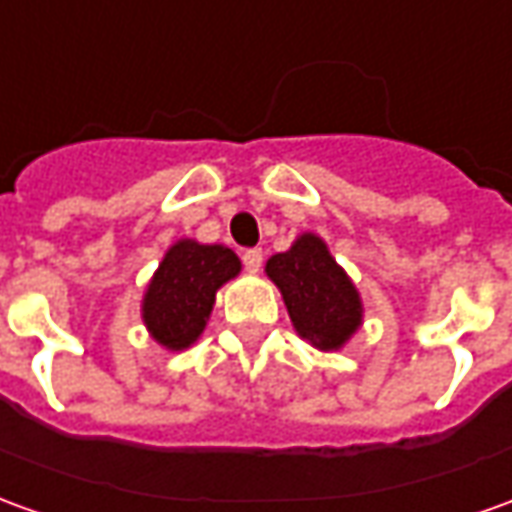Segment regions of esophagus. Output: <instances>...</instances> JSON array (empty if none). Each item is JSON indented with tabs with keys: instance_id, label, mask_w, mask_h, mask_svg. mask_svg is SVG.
Returning <instances> with one entry per match:
<instances>
[{
	"instance_id": "34e87169",
	"label": "esophagus",
	"mask_w": 512,
	"mask_h": 512,
	"mask_svg": "<svg viewBox=\"0 0 512 512\" xmlns=\"http://www.w3.org/2000/svg\"><path fill=\"white\" fill-rule=\"evenodd\" d=\"M244 266H246V271L257 274V271H260V266H263V249H246Z\"/></svg>"
}]
</instances>
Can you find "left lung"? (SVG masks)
<instances>
[{
  "label": "left lung",
  "instance_id": "obj_1",
  "mask_svg": "<svg viewBox=\"0 0 512 512\" xmlns=\"http://www.w3.org/2000/svg\"><path fill=\"white\" fill-rule=\"evenodd\" d=\"M296 335L321 352H338L363 327V299L316 232H302L288 252L266 260Z\"/></svg>",
  "mask_w": 512,
  "mask_h": 512
}]
</instances>
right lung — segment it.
Returning <instances> with one entry per match:
<instances>
[{"label": "right lung", "instance_id": "1", "mask_svg": "<svg viewBox=\"0 0 512 512\" xmlns=\"http://www.w3.org/2000/svg\"><path fill=\"white\" fill-rule=\"evenodd\" d=\"M241 274V260L224 244L180 238L166 249L146 285L141 318L149 338L169 352L191 349L205 332L216 293Z\"/></svg>", "mask_w": 512, "mask_h": 512}]
</instances>
